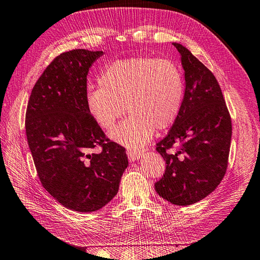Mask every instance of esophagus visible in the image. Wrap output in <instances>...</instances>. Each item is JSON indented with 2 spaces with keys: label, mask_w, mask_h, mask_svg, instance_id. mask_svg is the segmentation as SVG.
Here are the masks:
<instances>
[{
  "label": "esophagus",
  "mask_w": 260,
  "mask_h": 260,
  "mask_svg": "<svg viewBox=\"0 0 260 260\" xmlns=\"http://www.w3.org/2000/svg\"><path fill=\"white\" fill-rule=\"evenodd\" d=\"M143 152L142 151H139V149H132L129 148L127 149V155H128V159L130 161H135L137 159H139L141 156H142Z\"/></svg>",
  "instance_id": "obj_1"
}]
</instances>
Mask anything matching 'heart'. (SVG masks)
Wrapping results in <instances>:
<instances>
[{
    "label": "heart",
    "mask_w": 260,
    "mask_h": 260,
    "mask_svg": "<svg viewBox=\"0 0 260 260\" xmlns=\"http://www.w3.org/2000/svg\"><path fill=\"white\" fill-rule=\"evenodd\" d=\"M99 84L100 88L86 93V111L101 128L109 130L124 106L129 116L109 137L128 147L147 143L156 128H168L182 104V75L175 62L166 58L116 60L102 72Z\"/></svg>",
    "instance_id": "1"
}]
</instances>
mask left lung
Listing matches in <instances>:
<instances>
[{
  "mask_svg": "<svg viewBox=\"0 0 260 260\" xmlns=\"http://www.w3.org/2000/svg\"><path fill=\"white\" fill-rule=\"evenodd\" d=\"M184 70V96L167 137L156 151L166 161L155 183L160 198L178 206L205 199L221 182L229 158L232 124L215 76L183 45L174 42ZM175 145L176 153L168 151Z\"/></svg>",
  "mask_w": 260,
  "mask_h": 260,
  "instance_id": "obj_1",
  "label": "left lung"
}]
</instances>
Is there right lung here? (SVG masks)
Returning a JSON list of instances; mask_svg holds the SVG:
<instances>
[{
	"label": "right lung",
	"mask_w": 260,
	"mask_h": 260,
	"mask_svg": "<svg viewBox=\"0 0 260 260\" xmlns=\"http://www.w3.org/2000/svg\"><path fill=\"white\" fill-rule=\"evenodd\" d=\"M103 51L73 50L55 58L28 102L26 135L43 187L60 205L91 212L119 190L128 167L124 147L111 142L86 111V76ZM100 145L101 153H90Z\"/></svg>",
	"instance_id": "obj_1"
}]
</instances>
